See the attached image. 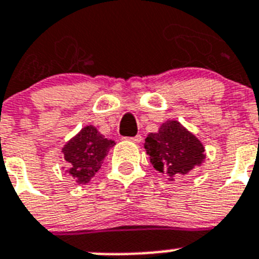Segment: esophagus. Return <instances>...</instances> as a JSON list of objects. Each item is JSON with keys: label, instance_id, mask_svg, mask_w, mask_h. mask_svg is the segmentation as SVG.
<instances>
[{"label": "esophagus", "instance_id": "esophagus-1", "mask_svg": "<svg viewBox=\"0 0 259 259\" xmlns=\"http://www.w3.org/2000/svg\"><path fill=\"white\" fill-rule=\"evenodd\" d=\"M127 141H130V142H134V144H140L141 141H142V136H136V137H132V138H126Z\"/></svg>", "mask_w": 259, "mask_h": 259}]
</instances>
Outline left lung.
Masks as SVG:
<instances>
[{
	"label": "left lung",
	"instance_id": "obj_1",
	"mask_svg": "<svg viewBox=\"0 0 259 259\" xmlns=\"http://www.w3.org/2000/svg\"><path fill=\"white\" fill-rule=\"evenodd\" d=\"M145 149L157 171L174 181L203 163L205 146L177 119H167L157 133H150L145 140Z\"/></svg>",
	"mask_w": 259,
	"mask_h": 259
}]
</instances>
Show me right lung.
<instances>
[{"label": "right lung", "instance_id": "add662e5", "mask_svg": "<svg viewBox=\"0 0 259 259\" xmlns=\"http://www.w3.org/2000/svg\"><path fill=\"white\" fill-rule=\"evenodd\" d=\"M115 142L105 138L94 125L83 126L62 146L66 166L62 169L77 184L85 185L101 169L105 157Z\"/></svg>", "mask_w": 259, "mask_h": 259}]
</instances>
